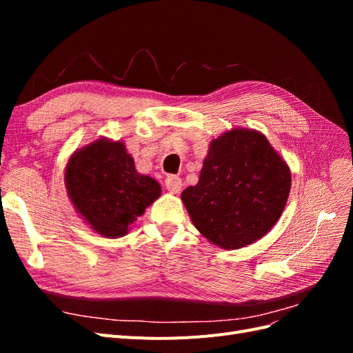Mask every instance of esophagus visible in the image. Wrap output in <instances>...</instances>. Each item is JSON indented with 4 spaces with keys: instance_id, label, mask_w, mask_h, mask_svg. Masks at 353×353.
<instances>
[{
    "instance_id": "34e87169",
    "label": "esophagus",
    "mask_w": 353,
    "mask_h": 353,
    "mask_svg": "<svg viewBox=\"0 0 353 353\" xmlns=\"http://www.w3.org/2000/svg\"><path fill=\"white\" fill-rule=\"evenodd\" d=\"M165 187L168 191H170L172 194H176L181 191V188H183V181H181L179 176H175V175H170L166 178L165 181Z\"/></svg>"
}]
</instances>
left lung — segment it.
<instances>
[{"instance_id":"left-lung-1","label":"left lung","mask_w":353,"mask_h":353,"mask_svg":"<svg viewBox=\"0 0 353 353\" xmlns=\"http://www.w3.org/2000/svg\"><path fill=\"white\" fill-rule=\"evenodd\" d=\"M292 174L266 137L234 128L210 141L196 185L181 200L203 237L234 250L262 239L280 219Z\"/></svg>"}]
</instances>
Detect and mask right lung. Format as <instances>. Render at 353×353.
Masks as SVG:
<instances>
[{
  "instance_id": "1",
  "label": "right lung",
  "mask_w": 353,
  "mask_h": 353,
  "mask_svg": "<svg viewBox=\"0 0 353 353\" xmlns=\"http://www.w3.org/2000/svg\"><path fill=\"white\" fill-rule=\"evenodd\" d=\"M65 184L74 210L91 230L108 239L128 234L162 193L156 179L137 172L123 141L104 137L70 156Z\"/></svg>"
}]
</instances>
